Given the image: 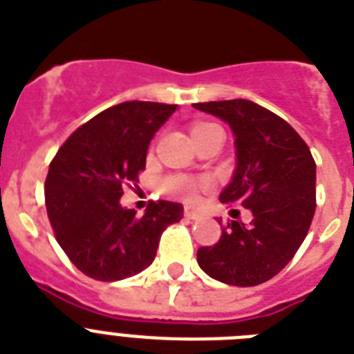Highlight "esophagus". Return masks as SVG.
<instances>
[{"label": "esophagus", "mask_w": 354, "mask_h": 354, "mask_svg": "<svg viewBox=\"0 0 354 354\" xmlns=\"http://www.w3.org/2000/svg\"><path fill=\"white\" fill-rule=\"evenodd\" d=\"M184 217L188 218V221H195V218L201 217V213L194 208H184Z\"/></svg>", "instance_id": "1"}]
</instances>
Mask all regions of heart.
Wrapping results in <instances>:
<instances>
[{
  "label": "heart",
  "mask_w": 354,
  "mask_h": 354,
  "mask_svg": "<svg viewBox=\"0 0 354 354\" xmlns=\"http://www.w3.org/2000/svg\"><path fill=\"white\" fill-rule=\"evenodd\" d=\"M208 127H215V124H209V122H197L192 128V133L198 130H204V128ZM208 184L204 183V180H194L188 179V177H180V175H174V177H168V179L162 183V189H165L166 194L174 195V197H179L186 203H195L198 201V195L203 189H206Z\"/></svg>",
  "instance_id": "b5f03b06"
}]
</instances>
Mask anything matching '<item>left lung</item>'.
I'll use <instances>...</instances> for the list:
<instances>
[{
    "mask_svg": "<svg viewBox=\"0 0 354 354\" xmlns=\"http://www.w3.org/2000/svg\"><path fill=\"white\" fill-rule=\"evenodd\" d=\"M194 106L232 127L236 170L218 198L253 213L250 224H224L217 244L198 248L197 262L224 284L259 286L284 270L308 235L317 165L295 128L261 104L232 99Z\"/></svg>",
    "mask_w": 354,
    "mask_h": 354,
    "instance_id": "left-lung-1",
    "label": "left lung"
}]
</instances>
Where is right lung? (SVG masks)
<instances>
[{
  "mask_svg": "<svg viewBox=\"0 0 354 354\" xmlns=\"http://www.w3.org/2000/svg\"><path fill=\"white\" fill-rule=\"evenodd\" d=\"M177 104L127 101L84 122L54 156L45 204L55 241L90 279L113 282L153 262L160 235L183 218V206L150 201L145 215L119 204L139 183L146 151Z\"/></svg>",
  "mask_w": 354,
  "mask_h": 354,
  "instance_id": "right-lung-1",
  "label": "right lung"
}]
</instances>
